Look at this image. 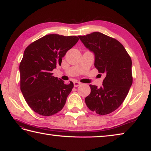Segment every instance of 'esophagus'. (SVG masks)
I'll return each instance as SVG.
<instances>
[{"mask_svg": "<svg viewBox=\"0 0 151 151\" xmlns=\"http://www.w3.org/2000/svg\"><path fill=\"white\" fill-rule=\"evenodd\" d=\"M81 85V83H80V82H78V81L74 82V86H75V87H77V86H80Z\"/></svg>", "mask_w": 151, "mask_h": 151, "instance_id": "esophagus-1", "label": "esophagus"}]
</instances>
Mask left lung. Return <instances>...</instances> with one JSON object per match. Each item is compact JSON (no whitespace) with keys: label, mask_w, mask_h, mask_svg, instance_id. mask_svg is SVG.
<instances>
[{"label":"left lung","mask_w":151,"mask_h":151,"mask_svg":"<svg viewBox=\"0 0 151 151\" xmlns=\"http://www.w3.org/2000/svg\"><path fill=\"white\" fill-rule=\"evenodd\" d=\"M85 47L94 55V66L105 78L103 86L90 85L85 103L91 111L104 115L121 106L132 83V60L121 42L99 32L78 36Z\"/></svg>","instance_id":"left-lung-1"}]
</instances>
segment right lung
<instances>
[{
  "mask_svg": "<svg viewBox=\"0 0 151 151\" xmlns=\"http://www.w3.org/2000/svg\"><path fill=\"white\" fill-rule=\"evenodd\" d=\"M78 40L76 36L48 35L25 49L19 66L20 90L30 109L40 115H53L65 106L73 83L66 85L52 71Z\"/></svg>",
  "mask_w": 151,
  "mask_h": 151,
  "instance_id": "1",
  "label": "right lung"
}]
</instances>
